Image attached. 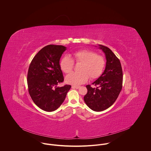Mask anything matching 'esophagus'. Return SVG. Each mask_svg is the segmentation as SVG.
Returning <instances> with one entry per match:
<instances>
[{
  "mask_svg": "<svg viewBox=\"0 0 151 151\" xmlns=\"http://www.w3.org/2000/svg\"><path fill=\"white\" fill-rule=\"evenodd\" d=\"M80 87L78 86H72V88H76V89H78Z\"/></svg>",
  "mask_w": 151,
  "mask_h": 151,
  "instance_id": "obj_1",
  "label": "esophagus"
}]
</instances>
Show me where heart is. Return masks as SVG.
<instances>
[{
	"label": "heart",
	"mask_w": 151,
	"mask_h": 151,
	"mask_svg": "<svg viewBox=\"0 0 151 151\" xmlns=\"http://www.w3.org/2000/svg\"><path fill=\"white\" fill-rule=\"evenodd\" d=\"M73 60L68 55L64 56L60 60V67L65 74L71 73L74 68V62L81 64L78 73H72L65 77L67 83L78 85L90 80H96L99 78L105 68V58L94 51L83 49L73 52Z\"/></svg>",
	"instance_id": "obj_1"
}]
</instances>
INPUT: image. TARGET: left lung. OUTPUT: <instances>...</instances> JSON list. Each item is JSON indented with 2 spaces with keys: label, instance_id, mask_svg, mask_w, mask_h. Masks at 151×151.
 I'll return each mask as SVG.
<instances>
[{
  "label": "left lung",
  "instance_id": "1",
  "mask_svg": "<svg viewBox=\"0 0 151 151\" xmlns=\"http://www.w3.org/2000/svg\"><path fill=\"white\" fill-rule=\"evenodd\" d=\"M104 52L106 63L100 77L92 84L86 86L87 93L84 100L95 111H102L111 106L117 99L122 87L123 73L119 58L108 47L100 45Z\"/></svg>",
  "mask_w": 151,
  "mask_h": 151
}]
</instances>
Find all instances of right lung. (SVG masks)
Segmentation results:
<instances>
[{"label": "right lung", "mask_w": 151, "mask_h": 151, "mask_svg": "<svg viewBox=\"0 0 151 151\" xmlns=\"http://www.w3.org/2000/svg\"><path fill=\"white\" fill-rule=\"evenodd\" d=\"M65 50L66 47L61 45H47L36 54L29 67V93L35 104L45 111L56 110L71 87L67 84L57 87L64 81L59 61Z\"/></svg>", "instance_id": "1"}]
</instances>
